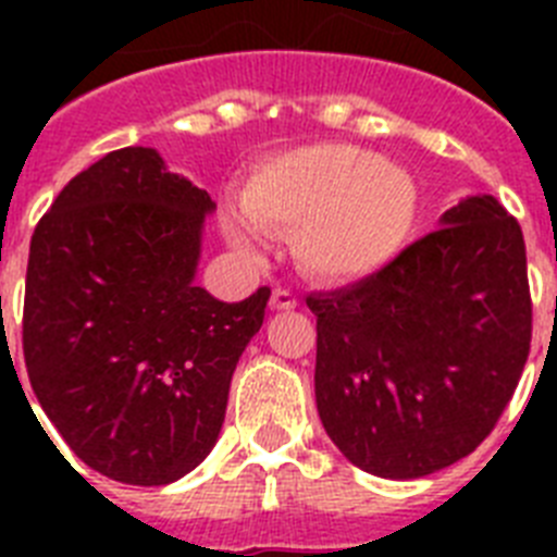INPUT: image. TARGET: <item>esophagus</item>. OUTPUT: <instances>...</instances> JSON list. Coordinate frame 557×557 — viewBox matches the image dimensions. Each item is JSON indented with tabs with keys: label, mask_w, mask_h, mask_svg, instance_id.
<instances>
[{
	"label": "esophagus",
	"mask_w": 557,
	"mask_h": 557,
	"mask_svg": "<svg viewBox=\"0 0 557 557\" xmlns=\"http://www.w3.org/2000/svg\"><path fill=\"white\" fill-rule=\"evenodd\" d=\"M295 307H298V298H295L289 289L284 287L273 289V295H270V309H273V312H284V309H295Z\"/></svg>",
	"instance_id": "esophagus-1"
}]
</instances>
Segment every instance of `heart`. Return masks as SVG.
Instances as JSON below:
<instances>
[{
    "label": "heart",
    "instance_id": "obj_1",
    "mask_svg": "<svg viewBox=\"0 0 557 557\" xmlns=\"http://www.w3.org/2000/svg\"><path fill=\"white\" fill-rule=\"evenodd\" d=\"M418 206L410 170L337 141L278 152L243 186L245 220L270 234H293L295 262L326 284L387 268L410 243ZM231 236L245 243L248 234L234 223Z\"/></svg>",
    "mask_w": 557,
    "mask_h": 557
}]
</instances>
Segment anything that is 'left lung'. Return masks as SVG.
I'll return each mask as SVG.
<instances>
[{
  "instance_id": "1",
  "label": "left lung",
  "mask_w": 557,
  "mask_h": 557,
  "mask_svg": "<svg viewBox=\"0 0 557 557\" xmlns=\"http://www.w3.org/2000/svg\"><path fill=\"white\" fill-rule=\"evenodd\" d=\"M307 307L334 446L368 474H435L491 435L528 362L524 236L499 200L471 195L387 268Z\"/></svg>"
}]
</instances>
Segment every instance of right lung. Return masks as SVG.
I'll use <instances>...</instances> for the list:
<instances>
[{
    "instance_id": "1",
    "label": "right lung",
    "mask_w": 557,
    "mask_h": 557,
    "mask_svg": "<svg viewBox=\"0 0 557 557\" xmlns=\"http://www.w3.org/2000/svg\"><path fill=\"white\" fill-rule=\"evenodd\" d=\"M211 211L152 147H122L63 186L29 243V385L69 449L116 482L170 485L203 462L262 329L270 287L225 304L195 284Z\"/></svg>"
}]
</instances>
